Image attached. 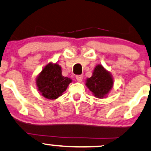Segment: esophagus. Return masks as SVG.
<instances>
[{
  "instance_id": "obj_1",
  "label": "esophagus",
  "mask_w": 151,
  "mask_h": 151,
  "mask_svg": "<svg viewBox=\"0 0 151 151\" xmlns=\"http://www.w3.org/2000/svg\"><path fill=\"white\" fill-rule=\"evenodd\" d=\"M76 79H77V80L78 81H79V82H80V81H82L83 76L82 75H77L76 76Z\"/></svg>"
}]
</instances>
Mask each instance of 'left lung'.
Instances as JSON below:
<instances>
[{"label":"left lung","mask_w":151,"mask_h":151,"mask_svg":"<svg viewBox=\"0 0 151 151\" xmlns=\"http://www.w3.org/2000/svg\"><path fill=\"white\" fill-rule=\"evenodd\" d=\"M86 85L95 96L103 98L112 88L113 79L109 72L99 65L95 67L92 76L87 79Z\"/></svg>","instance_id":"8db88e82"}]
</instances>
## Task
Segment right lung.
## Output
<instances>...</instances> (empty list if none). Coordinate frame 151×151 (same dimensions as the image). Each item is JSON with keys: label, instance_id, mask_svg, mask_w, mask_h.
<instances>
[{"label": "right lung", "instance_id": "1", "mask_svg": "<svg viewBox=\"0 0 151 151\" xmlns=\"http://www.w3.org/2000/svg\"><path fill=\"white\" fill-rule=\"evenodd\" d=\"M37 86L42 96L55 99L61 96L72 82L68 77L62 75L61 67L58 64H48L37 78Z\"/></svg>", "mask_w": 151, "mask_h": 151}]
</instances>
